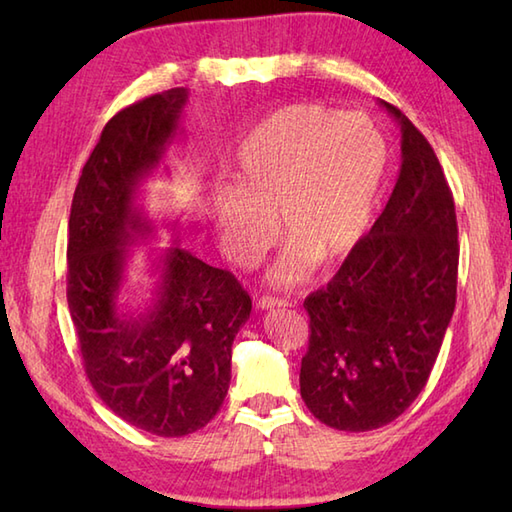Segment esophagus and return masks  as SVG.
Returning <instances> with one entry per match:
<instances>
[{
	"label": "esophagus",
	"mask_w": 512,
	"mask_h": 512,
	"mask_svg": "<svg viewBox=\"0 0 512 512\" xmlns=\"http://www.w3.org/2000/svg\"><path fill=\"white\" fill-rule=\"evenodd\" d=\"M290 303L286 299H275V297H259L257 299V308L259 310H273V308H288Z\"/></svg>",
	"instance_id": "34e87169"
}]
</instances>
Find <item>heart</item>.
Here are the masks:
<instances>
[{"label":"heart","instance_id":"b5f03b06","mask_svg":"<svg viewBox=\"0 0 512 512\" xmlns=\"http://www.w3.org/2000/svg\"><path fill=\"white\" fill-rule=\"evenodd\" d=\"M389 149L361 112L295 103L262 118L239 140L233 184L211 193L209 213L224 253L248 266L281 231L292 242L270 281L295 286L312 264L339 262L361 242L383 191Z\"/></svg>","mask_w":512,"mask_h":512}]
</instances>
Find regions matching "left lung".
Returning a JSON list of instances; mask_svg holds the SVG:
<instances>
[{"instance_id":"8db88e82","label":"left lung","mask_w":512,"mask_h":512,"mask_svg":"<svg viewBox=\"0 0 512 512\" xmlns=\"http://www.w3.org/2000/svg\"><path fill=\"white\" fill-rule=\"evenodd\" d=\"M400 173L380 213L325 288L303 303L310 345L301 398L339 431H372L418 398L455 310L458 222L431 145L398 107Z\"/></svg>"}]
</instances>
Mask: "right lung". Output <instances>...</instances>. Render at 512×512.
Wrapping results in <instances>:
<instances>
[{
	"instance_id": "obj_1",
	"label": "right lung",
	"mask_w": 512,
	"mask_h": 512,
	"mask_svg": "<svg viewBox=\"0 0 512 512\" xmlns=\"http://www.w3.org/2000/svg\"><path fill=\"white\" fill-rule=\"evenodd\" d=\"M187 101V90L173 88L118 112L85 162L70 211L68 308L85 374L118 418L162 438L189 436L220 411L235 334L253 308L231 273L178 239L154 257L145 312L118 301L132 246L156 231L140 187L178 136Z\"/></svg>"
}]
</instances>
